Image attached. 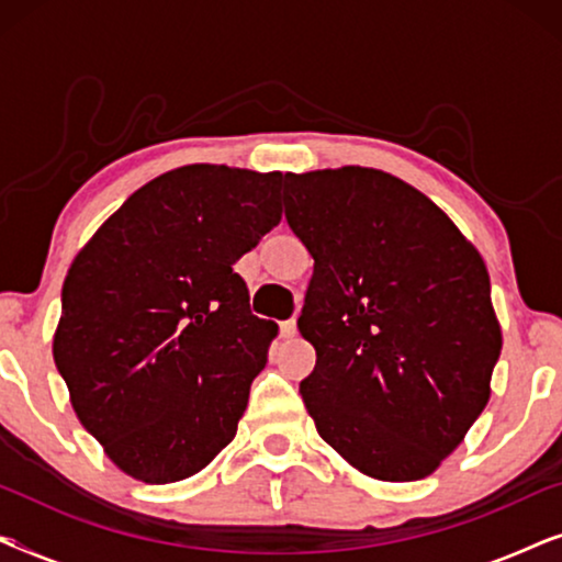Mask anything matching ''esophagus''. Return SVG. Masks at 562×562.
Segmentation results:
<instances>
[{"mask_svg": "<svg viewBox=\"0 0 562 562\" xmlns=\"http://www.w3.org/2000/svg\"><path fill=\"white\" fill-rule=\"evenodd\" d=\"M296 335V322L289 319V322H281V337H294Z\"/></svg>", "mask_w": 562, "mask_h": 562, "instance_id": "34e87169", "label": "esophagus"}]
</instances>
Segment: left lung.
<instances>
[{"label":"left lung","instance_id":"obj_1","mask_svg":"<svg viewBox=\"0 0 562 562\" xmlns=\"http://www.w3.org/2000/svg\"><path fill=\"white\" fill-rule=\"evenodd\" d=\"M283 206L314 258L296 322L317 350L306 412L360 473L425 479L486 409L502 352L481 252L375 168L286 173Z\"/></svg>","mask_w":562,"mask_h":562}]
</instances>
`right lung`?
I'll return each mask as SVG.
<instances>
[{"label": "right lung", "mask_w": 562, "mask_h": 562, "mask_svg": "<svg viewBox=\"0 0 562 562\" xmlns=\"http://www.w3.org/2000/svg\"><path fill=\"white\" fill-rule=\"evenodd\" d=\"M286 176L194 164L137 189L74 258L53 358L122 473L173 483L233 442L279 333L233 266L281 222Z\"/></svg>", "instance_id": "obj_1"}]
</instances>
